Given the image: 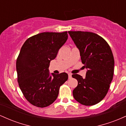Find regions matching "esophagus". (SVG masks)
Instances as JSON below:
<instances>
[{
    "label": "esophagus",
    "mask_w": 126,
    "mask_h": 126,
    "mask_svg": "<svg viewBox=\"0 0 126 126\" xmlns=\"http://www.w3.org/2000/svg\"><path fill=\"white\" fill-rule=\"evenodd\" d=\"M68 76H69V79H70L72 78V73H68Z\"/></svg>",
    "instance_id": "obj_1"
}]
</instances>
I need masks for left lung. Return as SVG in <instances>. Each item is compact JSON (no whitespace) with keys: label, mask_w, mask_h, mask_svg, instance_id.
Wrapping results in <instances>:
<instances>
[{"label":"left lung","mask_w":126,"mask_h":126,"mask_svg":"<svg viewBox=\"0 0 126 126\" xmlns=\"http://www.w3.org/2000/svg\"><path fill=\"white\" fill-rule=\"evenodd\" d=\"M68 33L87 69L84 78L72 75L78 82L73 91V97L82 105H94L104 99L109 89L114 75L113 54L107 41L98 34L83 31Z\"/></svg>","instance_id":"8db88e82"}]
</instances>
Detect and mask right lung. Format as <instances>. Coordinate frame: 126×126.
I'll use <instances>...</instances> for the list:
<instances>
[{
    "instance_id": "right-lung-1",
    "label": "right lung",
    "mask_w": 126,
    "mask_h": 126,
    "mask_svg": "<svg viewBox=\"0 0 126 126\" xmlns=\"http://www.w3.org/2000/svg\"><path fill=\"white\" fill-rule=\"evenodd\" d=\"M68 38L67 32H42L26 40L16 60L20 89L27 101L38 107H46L54 102L59 88L68 79L65 72L50 75L51 60Z\"/></svg>"
}]
</instances>
